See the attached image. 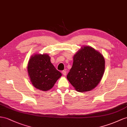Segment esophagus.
<instances>
[{
  "mask_svg": "<svg viewBox=\"0 0 127 127\" xmlns=\"http://www.w3.org/2000/svg\"><path fill=\"white\" fill-rule=\"evenodd\" d=\"M62 73L64 76H66V71H62Z\"/></svg>",
  "mask_w": 127,
  "mask_h": 127,
  "instance_id": "esophagus-1",
  "label": "esophagus"
}]
</instances>
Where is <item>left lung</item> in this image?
<instances>
[{"instance_id": "obj_1", "label": "left lung", "mask_w": 127, "mask_h": 127, "mask_svg": "<svg viewBox=\"0 0 127 127\" xmlns=\"http://www.w3.org/2000/svg\"><path fill=\"white\" fill-rule=\"evenodd\" d=\"M102 55L89 46H84L73 56L67 79L76 91H90L98 85L105 71Z\"/></svg>"}]
</instances>
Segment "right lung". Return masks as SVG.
Returning <instances> with one entry per match:
<instances>
[{"mask_svg":"<svg viewBox=\"0 0 127 127\" xmlns=\"http://www.w3.org/2000/svg\"><path fill=\"white\" fill-rule=\"evenodd\" d=\"M27 70L32 85L43 91L50 90L62 76V73L51 63L50 57L47 54L32 56Z\"/></svg>","mask_w":127,"mask_h":127,"instance_id":"1","label":"right lung"}]
</instances>
